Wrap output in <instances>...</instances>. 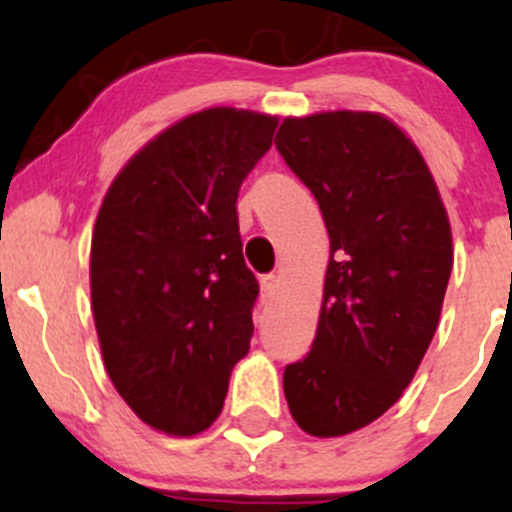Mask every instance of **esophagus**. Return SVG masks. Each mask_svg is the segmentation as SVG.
Returning <instances> with one entry per match:
<instances>
[{"label": "esophagus", "instance_id": "34e87169", "mask_svg": "<svg viewBox=\"0 0 512 512\" xmlns=\"http://www.w3.org/2000/svg\"><path fill=\"white\" fill-rule=\"evenodd\" d=\"M260 289H262V304H270L272 299H275V292H277V277L275 275L262 277Z\"/></svg>", "mask_w": 512, "mask_h": 512}]
</instances>
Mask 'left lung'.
Listing matches in <instances>:
<instances>
[{
  "mask_svg": "<svg viewBox=\"0 0 512 512\" xmlns=\"http://www.w3.org/2000/svg\"><path fill=\"white\" fill-rule=\"evenodd\" d=\"M275 146L329 232L317 334L285 369L289 414L312 436H344L414 379L451 277V225L426 160L381 113L285 118Z\"/></svg>",
  "mask_w": 512,
  "mask_h": 512,
  "instance_id": "8db88e82",
  "label": "left lung"
}]
</instances>
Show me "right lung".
<instances>
[{"instance_id":"add662e5","label":"right lung","mask_w":512,"mask_h":512,"mask_svg":"<svg viewBox=\"0 0 512 512\" xmlns=\"http://www.w3.org/2000/svg\"><path fill=\"white\" fill-rule=\"evenodd\" d=\"M277 118L205 108L143 146L108 188L91 240V307L103 364L141 421L195 436L220 416L250 349L255 275L237 193Z\"/></svg>"}]
</instances>
